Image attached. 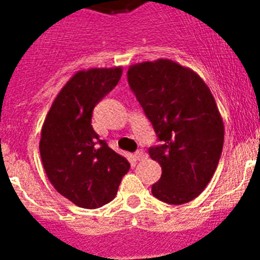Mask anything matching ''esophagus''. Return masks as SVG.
<instances>
[{
    "mask_svg": "<svg viewBox=\"0 0 260 260\" xmlns=\"http://www.w3.org/2000/svg\"><path fill=\"white\" fill-rule=\"evenodd\" d=\"M135 159H136V160H143V159H146V152H144V151L143 150H139V151H136V152H135Z\"/></svg>",
    "mask_w": 260,
    "mask_h": 260,
    "instance_id": "34e87169",
    "label": "esophagus"
}]
</instances>
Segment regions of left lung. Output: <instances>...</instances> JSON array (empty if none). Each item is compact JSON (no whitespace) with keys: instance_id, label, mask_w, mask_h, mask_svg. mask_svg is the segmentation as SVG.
Wrapping results in <instances>:
<instances>
[{"instance_id":"1","label":"left lung","mask_w":260,"mask_h":260,"mask_svg":"<svg viewBox=\"0 0 260 260\" xmlns=\"http://www.w3.org/2000/svg\"><path fill=\"white\" fill-rule=\"evenodd\" d=\"M128 83L162 142L148 150L162 167L151 191L171 205L191 201L213 177L224 144L213 94L197 73L170 59L132 64Z\"/></svg>"}]
</instances>
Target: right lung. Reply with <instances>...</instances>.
Returning a JSON list of instances; mask_svg holds the SVG:
<instances>
[{
    "mask_svg": "<svg viewBox=\"0 0 260 260\" xmlns=\"http://www.w3.org/2000/svg\"><path fill=\"white\" fill-rule=\"evenodd\" d=\"M122 67L75 73L52 102L39 150L51 185L75 205L95 209L116 197L129 162L100 140L91 125L94 106L113 90Z\"/></svg>",
    "mask_w": 260,
    "mask_h": 260,
    "instance_id": "add662e5",
    "label": "right lung"
}]
</instances>
